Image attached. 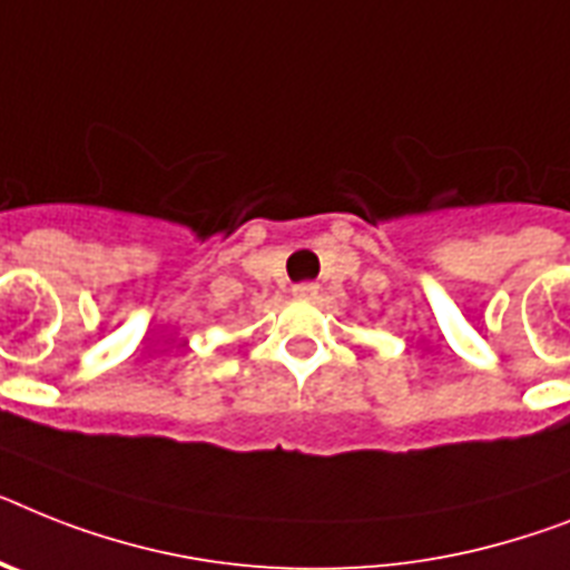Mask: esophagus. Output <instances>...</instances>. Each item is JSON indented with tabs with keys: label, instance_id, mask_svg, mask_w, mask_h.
<instances>
[{
	"label": "esophagus",
	"instance_id": "34e87169",
	"mask_svg": "<svg viewBox=\"0 0 570 570\" xmlns=\"http://www.w3.org/2000/svg\"><path fill=\"white\" fill-rule=\"evenodd\" d=\"M294 294L299 296V299H314V296L320 294V285L317 282H299L294 288Z\"/></svg>",
	"mask_w": 570,
	"mask_h": 570
}]
</instances>
